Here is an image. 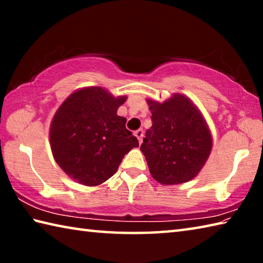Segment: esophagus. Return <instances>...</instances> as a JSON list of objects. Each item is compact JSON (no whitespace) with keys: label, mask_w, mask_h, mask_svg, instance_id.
<instances>
[{"label":"esophagus","mask_w":263,"mask_h":263,"mask_svg":"<svg viewBox=\"0 0 263 263\" xmlns=\"http://www.w3.org/2000/svg\"><path fill=\"white\" fill-rule=\"evenodd\" d=\"M135 135L138 138V140H139V144H141V142H142V137H144V130H142V128H139V130H137L135 132Z\"/></svg>","instance_id":"esophagus-1"}]
</instances>
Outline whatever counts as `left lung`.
<instances>
[{
	"mask_svg": "<svg viewBox=\"0 0 263 263\" xmlns=\"http://www.w3.org/2000/svg\"><path fill=\"white\" fill-rule=\"evenodd\" d=\"M152 127L140 146L149 172L162 184L188 182L198 174L209 158L212 138L193 102L175 94L163 103L147 100Z\"/></svg>",
	"mask_w": 263,
	"mask_h": 263,
	"instance_id": "left-lung-1",
	"label": "left lung"
}]
</instances>
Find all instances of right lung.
I'll use <instances>...</instances> for the list:
<instances>
[{"label": "right lung", "instance_id": "1", "mask_svg": "<svg viewBox=\"0 0 263 263\" xmlns=\"http://www.w3.org/2000/svg\"><path fill=\"white\" fill-rule=\"evenodd\" d=\"M126 96L117 99L101 87L73 92L53 117L51 149L66 174L84 185L110 179L124 155L138 147L137 138L125 127L117 110Z\"/></svg>", "mask_w": 263, "mask_h": 263}]
</instances>
